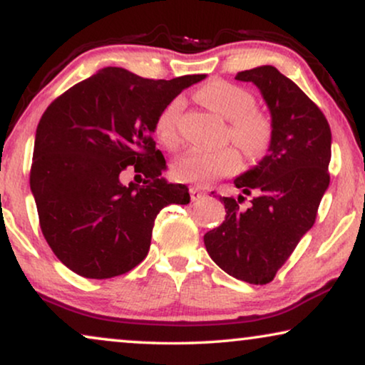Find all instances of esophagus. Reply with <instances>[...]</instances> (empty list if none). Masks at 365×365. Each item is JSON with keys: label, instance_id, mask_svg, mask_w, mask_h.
Returning a JSON list of instances; mask_svg holds the SVG:
<instances>
[{"label": "esophagus", "instance_id": "obj_1", "mask_svg": "<svg viewBox=\"0 0 365 365\" xmlns=\"http://www.w3.org/2000/svg\"><path fill=\"white\" fill-rule=\"evenodd\" d=\"M189 194H191V201H197V199L204 197L202 187H199V186H191V187H189Z\"/></svg>", "mask_w": 365, "mask_h": 365}]
</instances>
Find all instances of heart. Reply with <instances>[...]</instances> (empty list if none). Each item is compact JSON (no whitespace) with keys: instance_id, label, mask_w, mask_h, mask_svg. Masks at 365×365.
I'll list each match as a JSON object with an SVG mask.
<instances>
[{"instance_id":"heart-1","label":"heart","mask_w":365,"mask_h":365,"mask_svg":"<svg viewBox=\"0 0 365 365\" xmlns=\"http://www.w3.org/2000/svg\"><path fill=\"white\" fill-rule=\"evenodd\" d=\"M197 98L212 111L227 119V138L241 149L244 156L256 159L267 153L272 143L274 126L266 113L259 111L256 98L246 88L227 81H211L197 91ZM184 108L182 98H174L158 114L154 133L164 146L173 148L179 141V118ZM241 166L239 154L232 148L221 151L187 149L179 154L171 166L174 179L182 182L207 184L229 176Z\"/></svg>"}]
</instances>
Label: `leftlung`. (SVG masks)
I'll use <instances>...</instances> for the list:
<instances>
[{
  "mask_svg": "<svg viewBox=\"0 0 365 365\" xmlns=\"http://www.w3.org/2000/svg\"><path fill=\"white\" fill-rule=\"evenodd\" d=\"M254 83L274 126L267 154L234 179L242 193L255 194L242 208L237 199L219 197L226 221L204 234L207 254L229 276L249 284L271 282L301 237L314 226L329 187L331 128L302 89L274 66L237 73Z\"/></svg>",
  "mask_w": 365,
  "mask_h": 365,
  "instance_id": "obj_1",
  "label": "left lung"
}]
</instances>
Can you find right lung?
Listing matches in <instances>:
<instances>
[{
    "mask_svg": "<svg viewBox=\"0 0 365 365\" xmlns=\"http://www.w3.org/2000/svg\"><path fill=\"white\" fill-rule=\"evenodd\" d=\"M204 78L146 79L108 66L44 111L29 186L44 239L73 272L109 279L131 271L148 256L159 211L189 202L184 184L161 178L166 161L153 133L161 109ZM128 165L143 174V187L120 182Z\"/></svg>",
    "mask_w": 365,
    "mask_h": 365,
    "instance_id": "obj_1",
    "label": "right lung"
}]
</instances>
